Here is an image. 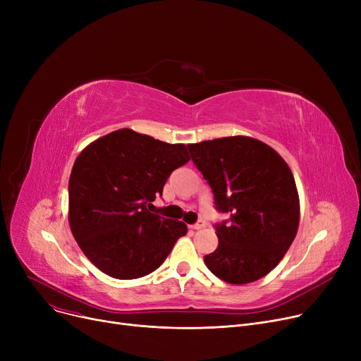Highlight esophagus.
Returning a JSON list of instances; mask_svg holds the SVG:
<instances>
[{"label":"esophagus","mask_w":361,"mask_h":361,"mask_svg":"<svg viewBox=\"0 0 361 361\" xmlns=\"http://www.w3.org/2000/svg\"><path fill=\"white\" fill-rule=\"evenodd\" d=\"M204 225H206V224H204L203 221H197L195 225H192V228H193V230H202V228H204Z\"/></svg>","instance_id":"1"}]
</instances>
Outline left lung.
Listing matches in <instances>:
<instances>
[{"instance_id": "1", "label": "left lung", "mask_w": 361, "mask_h": 361, "mask_svg": "<svg viewBox=\"0 0 361 361\" xmlns=\"http://www.w3.org/2000/svg\"><path fill=\"white\" fill-rule=\"evenodd\" d=\"M209 183L219 212L218 249L204 263L219 279L244 286L267 276L288 252L300 224V199L288 164L275 149L249 136L188 145Z\"/></svg>"}]
</instances>
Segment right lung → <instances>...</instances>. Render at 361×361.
I'll use <instances>...</instances> for the list:
<instances>
[{"mask_svg": "<svg viewBox=\"0 0 361 361\" xmlns=\"http://www.w3.org/2000/svg\"><path fill=\"white\" fill-rule=\"evenodd\" d=\"M188 161L185 145L131 128L111 131L80 152L68 180V224L99 271L135 279L161 267L187 225L152 214L147 206Z\"/></svg>", "mask_w": 361, "mask_h": 361, "instance_id": "right-lung-1", "label": "right lung"}]
</instances>
